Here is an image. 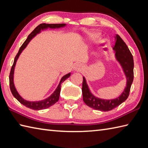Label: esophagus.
<instances>
[{"label":"esophagus","mask_w":148,"mask_h":148,"mask_svg":"<svg viewBox=\"0 0 148 148\" xmlns=\"http://www.w3.org/2000/svg\"><path fill=\"white\" fill-rule=\"evenodd\" d=\"M81 69H82V67H81V65H79V64H76V65L74 66V69L77 71H81Z\"/></svg>","instance_id":"1"}]
</instances>
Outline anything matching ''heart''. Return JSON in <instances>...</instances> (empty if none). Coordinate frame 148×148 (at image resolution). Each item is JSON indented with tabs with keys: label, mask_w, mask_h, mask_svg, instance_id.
I'll list each match as a JSON object with an SVG mask.
<instances>
[{
	"label": "heart",
	"mask_w": 148,
	"mask_h": 148,
	"mask_svg": "<svg viewBox=\"0 0 148 148\" xmlns=\"http://www.w3.org/2000/svg\"><path fill=\"white\" fill-rule=\"evenodd\" d=\"M100 36V34L97 33V32H91L89 35L90 39H92L93 40H96Z\"/></svg>",
	"instance_id": "obj_1"
}]
</instances>
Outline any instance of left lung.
I'll return each instance as SVG.
<instances>
[{
    "label": "left lung",
    "instance_id": "1",
    "mask_svg": "<svg viewBox=\"0 0 148 148\" xmlns=\"http://www.w3.org/2000/svg\"><path fill=\"white\" fill-rule=\"evenodd\" d=\"M115 45L113 47L115 56L121 64L127 77V86L121 95L112 100L101 99L94 96L90 92L85 78L83 77L82 93L84 102L94 109L101 111H109L114 109L125 101L130 93L131 85L134 80V58L130 51L125 42L118 34L116 36Z\"/></svg>",
    "mask_w": 148,
    "mask_h": 148
}]
</instances>
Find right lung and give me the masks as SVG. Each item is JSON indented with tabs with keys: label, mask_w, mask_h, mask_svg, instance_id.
I'll return each instance as SVG.
<instances>
[{
	"label": "right lung",
	"mask_w": 148,
	"mask_h": 148,
	"mask_svg": "<svg viewBox=\"0 0 148 148\" xmlns=\"http://www.w3.org/2000/svg\"><path fill=\"white\" fill-rule=\"evenodd\" d=\"M65 25V23H60V24H46V23H41L39 25L37 26L35 29H34L32 32H31L29 36H28L27 39H26L25 41L23 42V45H21L20 47V49H19L18 53L17 55H16L14 58V63L12 64V66L11 69L10 74H9V86H10V90L11 92L16 99L19 102H20L21 104L23 106H26L27 108H29L31 109L34 110H41V109H45L49 108L50 106L54 105L55 103L58 101L59 100V97H60V90H61V84L62 83L64 82V81L67 79V78L71 76V73H69L65 75L62 77V78L60 80V82L58 87L56 88V89L52 95L49 97L48 98H47L45 100H40V101H37V102H29L27 101V100H24L23 98H21V97L19 95L18 93L17 92L16 90L14 85V82H13V74H14V70L16 65V62L17 60L20 56V53L22 52V51L26 48L28 44L30 41V40L32 39L33 37L36 36L37 34L40 32V30H43L45 29H48V28H51V29H56V28H60L63 27Z\"/></svg>",
	"instance_id": "1"
}]
</instances>
